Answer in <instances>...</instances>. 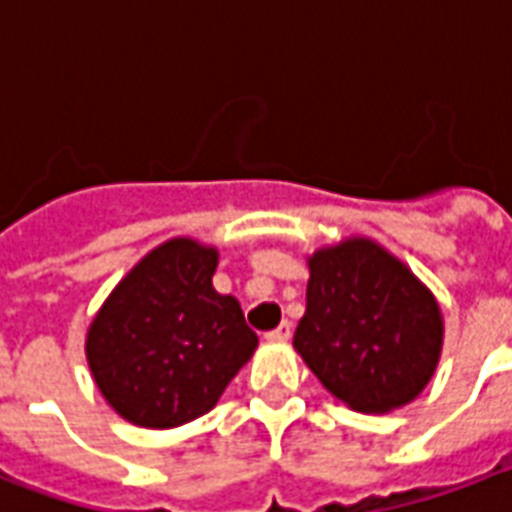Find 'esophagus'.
Returning <instances> with one entry per match:
<instances>
[{
	"label": "esophagus",
	"mask_w": 512,
	"mask_h": 512,
	"mask_svg": "<svg viewBox=\"0 0 512 512\" xmlns=\"http://www.w3.org/2000/svg\"><path fill=\"white\" fill-rule=\"evenodd\" d=\"M290 336H293V325L287 323V320H285V323L276 325L274 331H268V333H266L268 342H287Z\"/></svg>",
	"instance_id": "obj_1"
}]
</instances>
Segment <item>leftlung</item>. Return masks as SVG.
Returning a JSON list of instances; mask_svg holds the SVG:
<instances>
[{
  "mask_svg": "<svg viewBox=\"0 0 512 512\" xmlns=\"http://www.w3.org/2000/svg\"><path fill=\"white\" fill-rule=\"evenodd\" d=\"M295 350L325 388L358 412L410 404L437 369L442 314L410 268L366 238L309 257Z\"/></svg>",
  "mask_w": 512,
  "mask_h": 512,
  "instance_id": "left-lung-1",
  "label": "left lung"
}]
</instances>
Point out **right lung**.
<instances>
[{
  "label": "right lung",
  "mask_w": 512,
  "mask_h": 512,
  "mask_svg": "<svg viewBox=\"0 0 512 512\" xmlns=\"http://www.w3.org/2000/svg\"><path fill=\"white\" fill-rule=\"evenodd\" d=\"M217 249L192 238L157 246L124 276L86 336L105 401L146 429H173L214 410L257 347L233 295L211 285Z\"/></svg>",
  "instance_id": "1"
}]
</instances>
